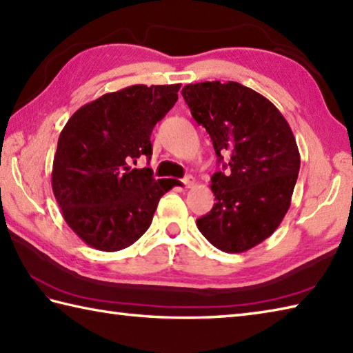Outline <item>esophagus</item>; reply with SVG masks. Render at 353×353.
Here are the masks:
<instances>
[{
    "mask_svg": "<svg viewBox=\"0 0 353 353\" xmlns=\"http://www.w3.org/2000/svg\"><path fill=\"white\" fill-rule=\"evenodd\" d=\"M183 184L185 185V188H194L195 185V178L192 175H188L185 178H183Z\"/></svg>",
    "mask_w": 353,
    "mask_h": 353,
    "instance_id": "34e87169",
    "label": "esophagus"
}]
</instances>
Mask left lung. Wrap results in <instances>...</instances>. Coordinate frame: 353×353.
<instances>
[{
  "label": "left lung",
  "instance_id": "left-lung-1",
  "mask_svg": "<svg viewBox=\"0 0 353 353\" xmlns=\"http://www.w3.org/2000/svg\"><path fill=\"white\" fill-rule=\"evenodd\" d=\"M181 95L205 128L224 172L210 189L216 203L196 219L204 238L228 254L255 248L281 224L300 172L292 129L268 98L235 83L188 84Z\"/></svg>",
  "mask_w": 353,
  "mask_h": 353
}]
</instances>
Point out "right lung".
Returning a JSON list of instances; mask_svg holds the SVG:
<instances>
[{
	"label": "right lung",
	"instance_id": "right-lung-1",
	"mask_svg": "<svg viewBox=\"0 0 353 353\" xmlns=\"http://www.w3.org/2000/svg\"><path fill=\"white\" fill-rule=\"evenodd\" d=\"M181 84H135L84 104L65 123L53 157L52 190L64 221L97 250L129 248L152 224L172 189L149 168L155 124L174 108Z\"/></svg>",
	"mask_w": 353,
	"mask_h": 353
}]
</instances>
